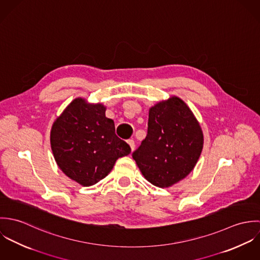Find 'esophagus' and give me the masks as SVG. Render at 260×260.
Masks as SVG:
<instances>
[{
	"label": "esophagus",
	"instance_id": "esophagus-1",
	"mask_svg": "<svg viewBox=\"0 0 260 260\" xmlns=\"http://www.w3.org/2000/svg\"><path fill=\"white\" fill-rule=\"evenodd\" d=\"M127 143L129 144L130 148H131V150L133 151V150H134V148H135V142H134V140H133V139H129V140L127 141Z\"/></svg>",
	"mask_w": 260,
	"mask_h": 260
}]
</instances>
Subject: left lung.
I'll list each match as a JSON object with an SVG mask.
<instances>
[{
  "mask_svg": "<svg viewBox=\"0 0 260 260\" xmlns=\"http://www.w3.org/2000/svg\"><path fill=\"white\" fill-rule=\"evenodd\" d=\"M203 141L193 112L182 99L172 96L149 109L147 136L132 157L151 184L167 188L194 169Z\"/></svg>",
  "mask_w": 260,
  "mask_h": 260,
  "instance_id": "obj_1",
  "label": "left lung"
}]
</instances>
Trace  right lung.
<instances>
[{"instance_id": "add662e5", "label": "right lung", "mask_w": 260, "mask_h": 260, "mask_svg": "<svg viewBox=\"0 0 260 260\" xmlns=\"http://www.w3.org/2000/svg\"><path fill=\"white\" fill-rule=\"evenodd\" d=\"M102 103L76 98L53 123L50 142L57 165L82 186L105 178L118 158L130 154V146L115 134L114 121Z\"/></svg>"}]
</instances>
